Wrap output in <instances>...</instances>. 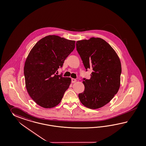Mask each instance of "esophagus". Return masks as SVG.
I'll use <instances>...</instances> for the list:
<instances>
[{
    "mask_svg": "<svg viewBox=\"0 0 146 146\" xmlns=\"http://www.w3.org/2000/svg\"><path fill=\"white\" fill-rule=\"evenodd\" d=\"M76 82V80L75 78H72V83H74L75 82Z\"/></svg>",
    "mask_w": 146,
    "mask_h": 146,
    "instance_id": "esophagus-1",
    "label": "esophagus"
}]
</instances>
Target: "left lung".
Segmentation results:
<instances>
[{
    "label": "left lung",
    "instance_id": "left-lung-1",
    "mask_svg": "<svg viewBox=\"0 0 146 146\" xmlns=\"http://www.w3.org/2000/svg\"><path fill=\"white\" fill-rule=\"evenodd\" d=\"M76 50L86 71L92 68L89 80L83 78V92L78 94L85 107L96 109L109 103L118 92L120 86L121 65L113 48L100 38L78 40Z\"/></svg>",
    "mask_w": 146,
    "mask_h": 146
}]
</instances>
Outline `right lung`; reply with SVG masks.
<instances>
[{"label": "right lung", "instance_id": "add662e5", "mask_svg": "<svg viewBox=\"0 0 146 146\" xmlns=\"http://www.w3.org/2000/svg\"><path fill=\"white\" fill-rule=\"evenodd\" d=\"M75 40L48 35L40 39L25 61V86L29 96L39 106L52 108L60 103L71 82L55 73L74 50Z\"/></svg>", "mask_w": 146, "mask_h": 146}]
</instances>
